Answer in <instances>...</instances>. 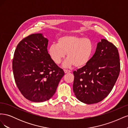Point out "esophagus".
I'll return each instance as SVG.
<instances>
[{"label":"esophagus","instance_id":"obj_1","mask_svg":"<svg viewBox=\"0 0 128 128\" xmlns=\"http://www.w3.org/2000/svg\"><path fill=\"white\" fill-rule=\"evenodd\" d=\"M64 73H65V74L69 73V72H71V71H70V70H67V69H64Z\"/></svg>","mask_w":128,"mask_h":128}]
</instances>
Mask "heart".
<instances>
[{
	"instance_id": "obj_1",
	"label": "heart",
	"mask_w": 128,
	"mask_h": 128,
	"mask_svg": "<svg viewBox=\"0 0 128 128\" xmlns=\"http://www.w3.org/2000/svg\"><path fill=\"white\" fill-rule=\"evenodd\" d=\"M94 45L92 41L87 38L79 36H64L59 38L57 44L50 46L48 54L52 61L59 64L67 53L68 58L64 66L68 67L74 65L81 68L88 64L90 60Z\"/></svg>"
}]
</instances>
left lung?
I'll list each match as a JSON object with an SVG mask.
<instances>
[{"label": "left lung", "instance_id": "8db88e82", "mask_svg": "<svg viewBox=\"0 0 128 128\" xmlns=\"http://www.w3.org/2000/svg\"><path fill=\"white\" fill-rule=\"evenodd\" d=\"M120 72L117 48L102 40L88 64L73 72V91L76 98L87 104L102 101L113 89Z\"/></svg>", "mask_w": 128, "mask_h": 128}]
</instances>
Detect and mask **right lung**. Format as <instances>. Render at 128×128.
<instances>
[{"label":"right lung","mask_w":128,"mask_h":128,"mask_svg":"<svg viewBox=\"0 0 128 128\" xmlns=\"http://www.w3.org/2000/svg\"><path fill=\"white\" fill-rule=\"evenodd\" d=\"M48 42L41 34H32L19 42L14 54L15 83L21 94L33 102L51 98L64 75L48 54Z\"/></svg>","instance_id":"add662e5"}]
</instances>
